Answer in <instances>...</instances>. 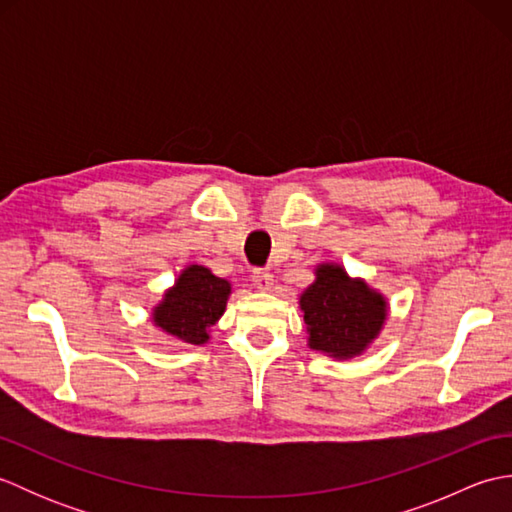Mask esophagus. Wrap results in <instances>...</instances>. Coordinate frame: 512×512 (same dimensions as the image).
<instances>
[{"label": "esophagus", "mask_w": 512, "mask_h": 512, "mask_svg": "<svg viewBox=\"0 0 512 512\" xmlns=\"http://www.w3.org/2000/svg\"><path fill=\"white\" fill-rule=\"evenodd\" d=\"M253 284L259 288V290H270L273 288V273H270L268 268H255L253 270Z\"/></svg>", "instance_id": "34e87169"}]
</instances>
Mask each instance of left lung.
I'll return each mask as SVG.
<instances>
[{"label":"left lung","instance_id":"1","mask_svg":"<svg viewBox=\"0 0 512 512\" xmlns=\"http://www.w3.org/2000/svg\"><path fill=\"white\" fill-rule=\"evenodd\" d=\"M301 310L312 350L339 358L361 354L387 314L383 297L330 264L317 270V281L301 295Z\"/></svg>","mask_w":512,"mask_h":512}]
</instances>
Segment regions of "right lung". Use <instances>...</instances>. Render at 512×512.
Listing matches in <instances>:
<instances>
[{"label": "right lung", "instance_id": "add662e5", "mask_svg": "<svg viewBox=\"0 0 512 512\" xmlns=\"http://www.w3.org/2000/svg\"><path fill=\"white\" fill-rule=\"evenodd\" d=\"M231 286L209 268L189 266L154 312V323L182 343L209 341V328L222 317Z\"/></svg>", "mask_w": 512, "mask_h": 512}]
</instances>
